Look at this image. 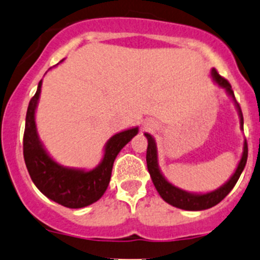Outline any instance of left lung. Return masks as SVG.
<instances>
[{"label":"left lung","mask_w":260,"mask_h":260,"mask_svg":"<svg viewBox=\"0 0 260 260\" xmlns=\"http://www.w3.org/2000/svg\"><path fill=\"white\" fill-rule=\"evenodd\" d=\"M212 77L213 81L220 87V88L225 89V92L228 93L229 97L233 100L234 105H236L237 111H238L239 118H240V128H243V114L240 106L237 102L236 97H234V92L232 89L231 83L223 78L222 76H219V73L213 68L212 70ZM147 139H148V147H147V168H148L149 174H151V178L153 184H154L155 189L159 193V196L162 197L163 201H166L167 203L171 204V206L177 207V208L184 209V210H203L212 208V207L217 206L220 201H223L228 193L233 189V187L236 185V183L238 182L240 174H242L243 169H244L245 163H247L248 158V144L247 141L243 144V153L242 158H240L238 167H237L236 172L232 174V177L224 183L223 185H220L219 188H217L215 190L208 193H190L187 190H183L180 188L176 187L172 183H169L166 179V177L163 176L162 172H160L159 166H158V152H157V144H155L154 138L152 137L149 133H144Z\"/></svg>","instance_id":"obj_1"}]
</instances>
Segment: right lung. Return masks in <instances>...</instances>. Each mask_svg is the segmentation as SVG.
Returning a JSON list of instances; mask_svg holds the SVG:
<instances>
[{
    "mask_svg": "<svg viewBox=\"0 0 260 260\" xmlns=\"http://www.w3.org/2000/svg\"><path fill=\"white\" fill-rule=\"evenodd\" d=\"M42 81L29 101L23 135V157L35 185L51 201L67 208H83L94 203L105 194L117 154L138 133V127L117 133L107 141L105 154L95 168L84 171L70 168L57 163L46 151L38 137L36 108L41 94Z\"/></svg>",
    "mask_w": 260,
    "mask_h": 260,
    "instance_id": "right-lung-1",
    "label": "right lung"
}]
</instances>
